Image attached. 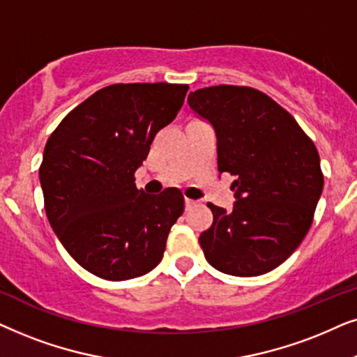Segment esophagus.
Segmentation results:
<instances>
[{"mask_svg": "<svg viewBox=\"0 0 357 357\" xmlns=\"http://www.w3.org/2000/svg\"><path fill=\"white\" fill-rule=\"evenodd\" d=\"M184 204H186V211H191V208L194 207V206H196V201H192V199H188L186 197V201H184Z\"/></svg>", "mask_w": 357, "mask_h": 357, "instance_id": "34e87169", "label": "esophagus"}]
</instances>
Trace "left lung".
I'll use <instances>...</instances> for the list:
<instances>
[{
  "mask_svg": "<svg viewBox=\"0 0 357 357\" xmlns=\"http://www.w3.org/2000/svg\"><path fill=\"white\" fill-rule=\"evenodd\" d=\"M189 106L212 123L217 165L235 178L234 211L213 206L199 243L220 273L251 278L282 264L305 238L323 191L320 156L296 119L250 86L202 88Z\"/></svg>",
  "mask_w": 357,
  "mask_h": 357,
  "instance_id": "obj_1",
  "label": "left lung"
}]
</instances>
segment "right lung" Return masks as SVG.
Wrapping results in <instances>:
<instances>
[{
  "label": "right lung",
  "mask_w": 357,
  "mask_h": 357,
  "mask_svg": "<svg viewBox=\"0 0 357 357\" xmlns=\"http://www.w3.org/2000/svg\"><path fill=\"white\" fill-rule=\"evenodd\" d=\"M188 89L111 84L66 114L47 140L39 168L47 218L71 258L98 278H139L163 258L184 197L174 188L144 194L134 174Z\"/></svg>",
  "instance_id": "add662e5"
}]
</instances>
